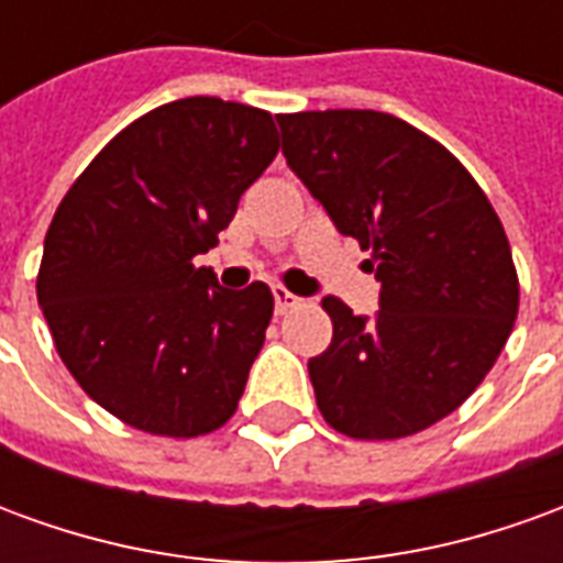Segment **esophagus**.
I'll return each mask as SVG.
<instances>
[{
	"label": "esophagus",
	"mask_w": 563,
	"mask_h": 563,
	"mask_svg": "<svg viewBox=\"0 0 563 563\" xmlns=\"http://www.w3.org/2000/svg\"><path fill=\"white\" fill-rule=\"evenodd\" d=\"M274 305H277V313H286V310H292V307L301 305V298L289 292L286 286H274Z\"/></svg>",
	"instance_id": "obj_1"
}]
</instances>
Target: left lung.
Segmentation results:
<instances>
[{
	"instance_id": "obj_1",
	"label": "left lung",
	"mask_w": 563,
	"mask_h": 563,
	"mask_svg": "<svg viewBox=\"0 0 563 563\" xmlns=\"http://www.w3.org/2000/svg\"><path fill=\"white\" fill-rule=\"evenodd\" d=\"M283 156L338 232L371 253L377 319L322 298L334 334L310 358L322 419L355 440L419 434L485 379L519 317L507 232L440 141L383 111L277 114Z\"/></svg>"
}]
</instances>
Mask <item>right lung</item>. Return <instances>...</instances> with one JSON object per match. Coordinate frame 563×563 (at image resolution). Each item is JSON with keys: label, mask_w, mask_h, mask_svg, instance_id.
<instances>
[{"label": "right lung", "mask_w": 563, "mask_h": 563, "mask_svg": "<svg viewBox=\"0 0 563 563\" xmlns=\"http://www.w3.org/2000/svg\"><path fill=\"white\" fill-rule=\"evenodd\" d=\"M280 150L268 111L189 96L132 120L59 201L35 280L68 374L120 422L201 437L229 422L265 343V283L192 258Z\"/></svg>", "instance_id": "1"}]
</instances>
